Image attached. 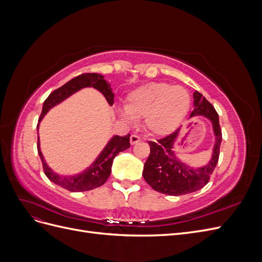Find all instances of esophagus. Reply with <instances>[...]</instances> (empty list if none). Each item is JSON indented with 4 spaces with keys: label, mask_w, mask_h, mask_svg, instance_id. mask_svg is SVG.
Segmentation results:
<instances>
[{
    "label": "esophagus",
    "mask_w": 262,
    "mask_h": 262,
    "mask_svg": "<svg viewBox=\"0 0 262 262\" xmlns=\"http://www.w3.org/2000/svg\"><path fill=\"white\" fill-rule=\"evenodd\" d=\"M140 141H141V138H140L139 136H137V134H132V136L130 137V143H131L132 145L139 143Z\"/></svg>",
    "instance_id": "1"
}]
</instances>
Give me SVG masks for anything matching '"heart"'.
Instances as JSON below:
<instances>
[{
    "mask_svg": "<svg viewBox=\"0 0 262 262\" xmlns=\"http://www.w3.org/2000/svg\"><path fill=\"white\" fill-rule=\"evenodd\" d=\"M190 94L185 87L167 83H147L131 91L124 100L121 116L143 118L144 129L154 136H167L189 112Z\"/></svg>",
    "mask_w": 262,
    "mask_h": 262,
    "instance_id": "heart-1",
    "label": "heart"
}]
</instances>
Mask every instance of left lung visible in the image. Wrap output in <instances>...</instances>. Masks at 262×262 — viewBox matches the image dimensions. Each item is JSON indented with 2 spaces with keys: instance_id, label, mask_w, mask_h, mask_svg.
<instances>
[{
  "instance_id": "8db88e82",
  "label": "left lung",
  "mask_w": 262,
  "mask_h": 262,
  "mask_svg": "<svg viewBox=\"0 0 262 262\" xmlns=\"http://www.w3.org/2000/svg\"><path fill=\"white\" fill-rule=\"evenodd\" d=\"M193 110L190 118L203 116L212 122L215 143L213 147L211 161L203 167L193 168L180 162L172 152L179 129L169 136L148 141L150 152L144 164L143 177L147 184L156 191L168 195H181L196 191L208 184L212 172L219 162L220 146L222 142V130L219 122V115L210 102L199 92L193 93Z\"/></svg>"
}]
</instances>
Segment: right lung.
Returning a JSON list of instances; mask_svg holds the SVG:
<instances>
[{
    "mask_svg": "<svg viewBox=\"0 0 262 262\" xmlns=\"http://www.w3.org/2000/svg\"><path fill=\"white\" fill-rule=\"evenodd\" d=\"M84 87H94V89H96L104 95L109 105L114 104L115 94L113 93L112 87H110L109 83L105 80L104 76L97 73H84L72 78V80L61 86L60 89L53 91L49 95L48 98L43 102L42 112L38 121L40 122L43 116L48 113L52 107L60 104L61 101L67 99L77 91L84 89ZM38 128L39 123L37 124V131ZM129 147L130 134L125 137L115 136L108 142L106 147L102 149V152L96 158V161H95L89 168L74 176H60L58 173H55L45 162L43 155L41 154L40 150V145H39V138L37 144L38 154L40 156L46 176L48 177L49 180H51L53 184L72 192L87 191V190H92L104 185L108 177L110 176V172H112V165L114 162V158L119 153L122 152V150Z\"/></svg>",
    "mask_w": 262,
    "mask_h": 262,
    "instance_id": "add662e5",
    "label": "right lung"
}]
</instances>
